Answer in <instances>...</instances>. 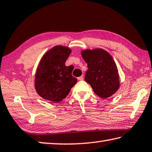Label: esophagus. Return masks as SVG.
Returning a JSON list of instances; mask_svg holds the SVG:
<instances>
[{
    "instance_id": "34e87169",
    "label": "esophagus",
    "mask_w": 152,
    "mask_h": 152,
    "mask_svg": "<svg viewBox=\"0 0 152 152\" xmlns=\"http://www.w3.org/2000/svg\"><path fill=\"white\" fill-rule=\"evenodd\" d=\"M83 79H84V77H83V76H80V77H78V80H83Z\"/></svg>"
}]
</instances>
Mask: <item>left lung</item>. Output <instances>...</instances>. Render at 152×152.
I'll return each mask as SVG.
<instances>
[{
  "label": "left lung",
  "instance_id": "obj_1",
  "mask_svg": "<svg viewBox=\"0 0 152 152\" xmlns=\"http://www.w3.org/2000/svg\"><path fill=\"white\" fill-rule=\"evenodd\" d=\"M82 56L88 68L84 80L92 86L96 94L107 98L116 92L120 86L119 76L111 55L98 48L82 51Z\"/></svg>",
  "mask_w": 152,
  "mask_h": 152
}]
</instances>
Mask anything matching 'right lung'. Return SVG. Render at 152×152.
<instances>
[{
	"instance_id": "obj_1",
	"label": "right lung",
	"mask_w": 152,
	"mask_h": 152,
	"mask_svg": "<svg viewBox=\"0 0 152 152\" xmlns=\"http://www.w3.org/2000/svg\"><path fill=\"white\" fill-rule=\"evenodd\" d=\"M70 53V48L56 46L44 55L35 77V88L41 97L59 102L75 85L77 78L72 76V69L65 65Z\"/></svg>"
}]
</instances>
